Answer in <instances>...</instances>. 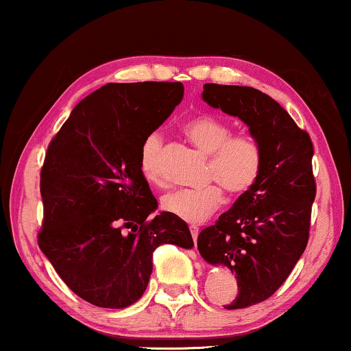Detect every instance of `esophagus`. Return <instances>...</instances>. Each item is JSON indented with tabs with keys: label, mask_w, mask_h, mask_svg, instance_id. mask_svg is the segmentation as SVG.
<instances>
[{
	"label": "esophagus",
	"mask_w": 351,
	"mask_h": 351,
	"mask_svg": "<svg viewBox=\"0 0 351 351\" xmlns=\"http://www.w3.org/2000/svg\"><path fill=\"white\" fill-rule=\"evenodd\" d=\"M190 232H191V237H193V241L196 243V239H198V233H199V228L196 227V225H191L190 227Z\"/></svg>",
	"instance_id": "1"
}]
</instances>
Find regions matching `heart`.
<instances>
[{
	"label": "heart",
	"mask_w": 351,
	"mask_h": 351,
	"mask_svg": "<svg viewBox=\"0 0 351 351\" xmlns=\"http://www.w3.org/2000/svg\"><path fill=\"white\" fill-rule=\"evenodd\" d=\"M185 136L209 155V179L217 180L201 189H179L162 198V208L189 223H201L210 217L220 206L225 195L247 193L256 185L263 167V152L257 138L249 134H234L232 126L214 117H196L185 123ZM161 136L153 132L142 143L141 171L153 184L161 182L160 150Z\"/></svg>",
	"instance_id": "heart-1"
}]
</instances>
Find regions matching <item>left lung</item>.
<instances>
[{"instance_id":"1","label":"left lung","mask_w":351,"mask_h":351,"mask_svg":"<svg viewBox=\"0 0 351 351\" xmlns=\"http://www.w3.org/2000/svg\"><path fill=\"white\" fill-rule=\"evenodd\" d=\"M203 89L204 102L241 119L263 152L256 185L198 237L201 257L230 268L237 278L238 294L225 308H246L267 300L286 281L308 243L316 195L313 143L276 100L258 89L225 84Z\"/></svg>"}]
</instances>
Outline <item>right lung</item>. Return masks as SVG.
<instances>
[{
    "label": "right lung",
    "mask_w": 351,
    "mask_h": 351,
    "mask_svg": "<svg viewBox=\"0 0 351 351\" xmlns=\"http://www.w3.org/2000/svg\"><path fill=\"white\" fill-rule=\"evenodd\" d=\"M184 99L182 83H108L81 100L47 147L38 244L89 304L126 308L145 292L153 251L191 249L184 220L158 209L141 171L145 138Z\"/></svg>",
    "instance_id": "1"
}]
</instances>
